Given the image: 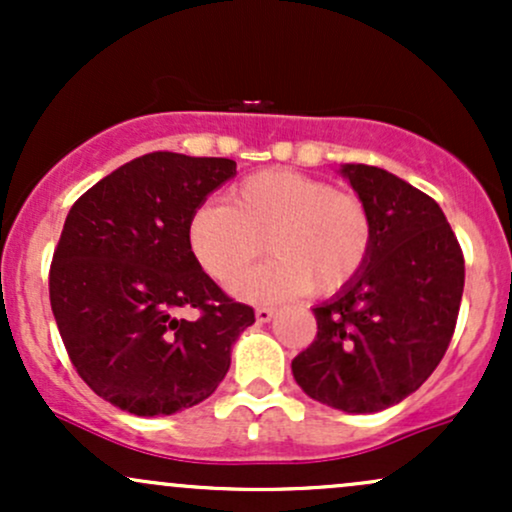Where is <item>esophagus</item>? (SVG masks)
Masks as SVG:
<instances>
[{
	"label": "esophagus",
	"instance_id": "34e87169",
	"mask_svg": "<svg viewBox=\"0 0 512 512\" xmlns=\"http://www.w3.org/2000/svg\"><path fill=\"white\" fill-rule=\"evenodd\" d=\"M255 317L260 325H264V322H269L274 317V308H267V305H260V308L255 310Z\"/></svg>",
	"mask_w": 512,
	"mask_h": 512
}]
</instances>
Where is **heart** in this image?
Segmentation results:
<instances>
[{
  "mask_svg": "<svg viewBox=\"0 0 512 512\" xmlns=\"http://www.w3.org/2000/svg\"><path fill=\"white\" fill-rule=\"evenodd\" d=\"M264 240L274 257L233 286L240 298L272 303L308 289L327 296L366 264L373 214L356 192L274 168L240 180L228 204H202L187 223L192 255L219 284L236 281L262 255Z\"/></svg>",
  "mask_w": 512,
  "mask_h": 512,
  "instance_id": "heart-1",
  "label": "heart"
}]
</instances>
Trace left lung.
Here are the masks:
<instances>
[{
	"label": "left lung",
	"mask_w": 512,
	"mask_h": 512,
	"mask_svg": "<svg viewBox=\"0 0 512 512\" xmlns=\"http://www.w3.org/2000/svg\"><path fill=\"white\" fill-rule=\"evenodd\" d=\"M342 173L373 214V248L361 272L313 308L317 334L291 370L308 397L370 414L419 390L448 351L464 255L426 192L363 163Z\"/></svg>",
	"instance_id": "8db88e82"
}]
</instances>
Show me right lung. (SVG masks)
I'll return each mask as SVG.
<instances>
[{"label":"right lung","mask_w":512,"mask_h":512,"mask_svg":"<svg viewBox=\"0 0 512 512\" xmlns=\"http://www.w3.org/2000/svg\"><path fill=\"white\" fill-rule=\"evenodd\" d=\"M233 175L231 158L154 151L69 209L50 264L52 313L76 373L122 411L168 416L207 399L255 322L187 243L190 216ZM182 309L198 317L185 321Z\"/></svg>","instance_id":"right-lung-1"}]
</instances>
